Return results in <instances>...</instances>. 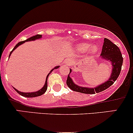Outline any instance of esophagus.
Segmentation results:
<instances>
[{"instance_id": "34e87169", "label": "esophagus", "mask_w": 133, "mask_h": 133, "mask_svg": "<svg viewBox=\"0 0 133 133\" xmlns=\"http://www.w3.org/2000/svg\"><path fill=\"white\" fill-rule=\"evenodd\" d=\"M66 62H69V60H68V61H66Z\"/></svg>"}]
</instances>
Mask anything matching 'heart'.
I'll list each match as a JSON object with an SVG mask.
<instances>
[{"label":"heart","mask_w":133,"mask_h":133,"mask_svg":"<svg viewBox=\"0 0 133 133\" xmlns=\"http://www.w3.org/2000/svg\"><path fill=\"white\" fill-rule=\"evenodd\" d=\"M90 51L92 54H95L96 52L98 51V48L96 46V45H92V47H91V45L89 44H88V43H82V44H79L78 45H76V50H77L78 52L79 53H85V52L88 51V50L90 49Z\"/></svg>","instance_id":"b5f03b06"}]
</instances>
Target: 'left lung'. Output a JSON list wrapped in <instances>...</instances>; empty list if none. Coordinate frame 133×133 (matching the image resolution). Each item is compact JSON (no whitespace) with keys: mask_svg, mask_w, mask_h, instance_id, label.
Segmentation results:
<instances>
[{"mask_svg":"<svg viewBox=\"0 0 133 133\" xmlns=\"http://www.w3.org/2000/svg\"><path fill=\"white\" fill-rule=\"evenodd\" d=\"M100 57L105 61L109 62L112 67L111 76L107 81L95 88L80 86L75 84L73 79L70 77V73L72 72V69H70V72L66 81L68 86L74 91L85 94H95L96 92L98 93L103 91L112 85L120 75L123 64V57L120 49L110 40L105 38Z\"/></svg>","mask_w":133,"mask_h":133,"instance_id":"left-lung-1","label":"left lung"}]
</instances>
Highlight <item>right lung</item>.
<instances>
[{"label":"right lung","mask_w":133,"mask_h":133,"mask_svg":"<svg viewBox=\"0 0 133 133\" xmlns=\"http://www.w3.org/2000/svg\"><path fill=\"white\" fill-rule=\"evenodd\" d=\"M42 35H36L35 36H33V37H30V38H28L27 40H25V41H22V42H18V44H17V45L15 46V48H13V50L11 51L10 52V54H9V57L11 56V53H13V51L15 50V49H17V48H18L19 45H22V44H23L24 43H25V42H29V41H36V40H38V39H40V38H42ZM59 65H57V66H55L54 68H53V69H51V70L50 71V72H49V73H48V75H47L46 76V79H45V84H44V86L42 87V88H41V89H39L38 91H35V92H21L20 91L17 90V89H15V88H13V89H15V90L17 92H18L19 95H21V96H24V97H28V98H33V97H36V96H41V95H42L43 94L45 93V92L47 90V88H48V76H49V74H50L51 73L52 71H53V70H54L55 69H58L59 68Z\"/></svg>","instance_id":"obj_1"}]
</instances>
